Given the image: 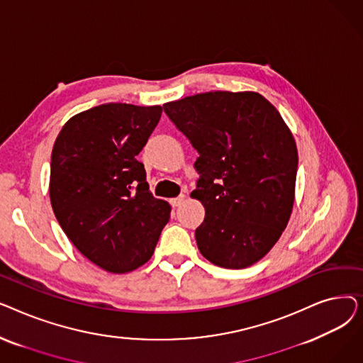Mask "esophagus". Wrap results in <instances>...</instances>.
<instances>
[{
  "label": "esophagus",
  "instance_id": "obj_1",
  "mask_svg": "<svg viewBox=\"0 0 363 363\" xmlns=\"http://www.w3.org/2000/svg\"><path fill=\"white\" fill-rule=\"evenodd\" d=\"M185 200V196H179V197H175V199H170V204H172V207H178L182 201Z\"/></svg>",
  "mask_w": 363,
  "mask_h": 363
}]
</instances>
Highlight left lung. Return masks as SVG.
<instances>
[{"mask_svg":"<svg viewBox=\"0 0 363 363\" xmlns=\"http://www.w3.org/2000/svg\"><path fill=\"white\" fill-rule=\"evenodd\" d=\"M199 152L193 197L206 211L196 230L200 253L216 266L259 262L289 223L297 147L279 111L257 92H203L163 104Z\"/></svg>","mask_w":363,"mask_h":363,"instance_id":"obj_1","label":"left lung"}]
</instances>
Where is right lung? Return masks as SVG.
Returning a JSON list of instances; mask_svg holds the SVG:
<instances>
[{
    "label": "right lung",
    "instance_id": "add662e5",
    "mask_svg": "<svg viewBox=\"0 0 363 363\" xmlns=\"http://www.w3.org/2000/svg\"><path fill=\"white\" fill-rule=\"evenodd\" d=\"M160 116V106L101 104L69 119L54 143V215L76 249L107 272L143 266L169 222V203L152 197L137 160Z\"/></svg>",
    "mask_w": 363,
    "mask_h": 363
}]
</instances>
